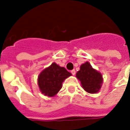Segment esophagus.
I'll return each mask as SVG.
<instances>
[{"instance_id": "1", "label": "esophagus", "mask_w": 130, "mask_h": 130, "mask_svg": "<svg viewBox=\"0 0 130 130\" xmlns=\"http://www.w3.org/2000/svg\"><path fill=\"white\" fill-rule=\"evenodd\" d=\"M71 73H72V75H74L75 74V70H72V71H71Z\"/></svg>"}]
</instances>
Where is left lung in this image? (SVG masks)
Masks as SVG:
<instances>
[{"label": "left lung", "mask_w": 130, "mask_h": 130, "mask_svg": "<svg viewBox=\"0 0 130 130\" xmlns=\"http://www.w3.org/2000/svg\"><path fill=\"white\" fill-rule=\"evenodd\" d=\"M76 77L87 92L94 94L100 89L103 81L102 74L93 69L88 62L81 65L80 70L77 72Z\"/></svg>", "instance_id": "obj_1"}]
</instances>
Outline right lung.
Returning <instances> with one entry per match:
<instances>
[{
	"label": "right lung",
	"instance_id": "right-lung-1",
	"mask_svg": "<svg viewBox=\"0 0 130 130\" xmlns=\"http://www.w3.org/2000/svg\"><path fill=\"white\" fill-rule=\"evenodd\" d=\"M72 75L64 67L53 63L40 74L38 79L40 91L45 96H55L62 88L64 79Z\"/></svg>",
	"mask_w": 130,
	"mask_h": 130
}]
</instances>
